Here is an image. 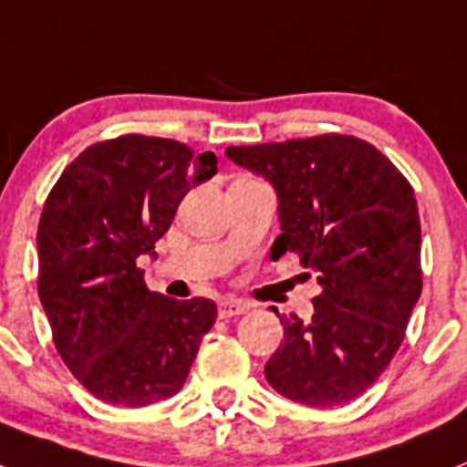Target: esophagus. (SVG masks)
Here are the masks:
<instances>
[{"label":"esophagus","mask_w":467,"mask_h":467,"mask_svg":"<svg viewBox=\"0 0 467 467\" xmlns=\"http://www.w3.org/2000/svg\"><path fill=\"white\" fill-rule=\"evenodd\" d=\"M246 304H242V301H234V299H223L221 304H218V316L221 318H234V316H242V313H246Z\"/></svg>","instance_id":"esophagus-1"}]
</instances>
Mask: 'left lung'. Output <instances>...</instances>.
Here are the masks:
<instances>
[{
  "label": "left lung",
  "instance_id": "8db88e82",
  "mask_svg": "<svg viewBox=\"0 0 467 467\" xmlns=\"http://www.w3.org/2000/svg\"><path fill=\"white\" fill-rule=\"evenodd\" d=\"M225 154L275 190L282 233L270 258L294 252L323 287L311 320H280L268 385L316 409L354 401L385 373L420 299L413 187L373 144L337 132Z\"/></svg>",
  "mask_w": 467,
  "mask_h": 467
}]
</instances>
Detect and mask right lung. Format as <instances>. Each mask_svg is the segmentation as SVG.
<instances>
[{"label":"right lung","instance_id":"1","mask_svg":"<svg viewBox=\"0 0 467 467\" xmlns=\"http://www.w3.org/2000/svg\"><path fill=\"white\" fill-rule=\"evenodd\" d=\"M218 171L163 137L123 135L88 147L66 168L37 227L40 292L54 344L89 394L140 409L185 385L215 304L149 292L140 256H156L180 202Z\"/></svg>","mask_w":467,"mask_h":467}]
</instances>
